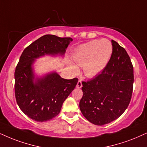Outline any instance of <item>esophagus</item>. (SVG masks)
I'll list each match as a JSON object with an SVG mask.
<instances>
[{
  "instance_id": "obj_1",
  "label": "esophagus",
  "mask_w": 147,
  "mask_h": 147,
  "mask_svg": "<svg viewBox=\"0 0 147 147\" xmlns=\"http://www.w3.org/2000/svg\"><path fill=\"white\" fill-rule=\"evenodd\" d=\"M77 88H81L82 87V83H81V81L79 80V81L77 82Z\"/></svg>"
}]
</instances>
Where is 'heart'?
I'll return each mask as SVG.
<instances>
[{
	"label": "heart",
	"instance_id": "obj_1",
	"mask_svg": "<svg viewBox=\"0 0 147 147\" xmlns=\"http://www.w3.org/2000/svg\"><path fill=\"white\" fill-rule=\"evenodd\" d=\"M113 52L111 42L107 38L93 40L81 45L73 55L75 63L83 66V73L88 78L99 75L110 60ZM76 70L74 65L71 66Z\"/></svg>",
	"mask_w": 147,
	"mask_h": 147
}]
</instances>
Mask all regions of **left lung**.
<instances>
[{"instance_id": "obj_1", "label": "left lung", "mask_w": 147, "mask_h": 147, "mask_svg": "<svg viewBox=\"0 0 147 147\" xmlns=\"http://www.w3.org/2000/svg\"><path fill=\"white\" fill-rule=\"evenodd\" d=\"M113 53L103 71L82 82L79 108L83 116L96 125L112 122L126 110L131 98L134 68L123 47L111 40Z\"/></svg>"}]
</instances>
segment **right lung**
Masks as SVG:
<instances>
[{"instance_id": "1", "label": "right lung", "mask_w": 147, "mask_h": 147, "mask_svg": "<svg viewBox=\"0 0 147 147\" xmlns=\"http://www.w3.org/2000/svg\"><path fill=\"white\" fill-rule=\"evenodd\" d=\"M71 41L70 37L44 35L28 46L20 56L15 70L16 101L22 112L36 121H49L60 113L78 79H63L55 72L35 78L34 61L45 55H63Z\"/></svg>"}]
</instances>
